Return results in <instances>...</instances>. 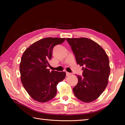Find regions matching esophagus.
Segmentation results:
<instances>
[{
    "label": "esophagus",
    "mask_w": 125,
    "mask_h": 125,
    "mask_svg": "<svg viewBox=\"0 0 125 125\" xmlns=\"http://www.w3.org/2000/svg\"><path fill=\"white\" fill-rule=\"evenodd\" d=\"M71 75V74L70 73H68V72H66V76L67 77V76H69Z\"/></svg>",
    "instance_id": "1"
}]
</instances>
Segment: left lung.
Masks as SVG:
<instances>
[{
    "label": "left lung",
    "mask_w": 125,
    "mask_h": 125,
    "mask_svg": "<svg viewBox=\"0 0 125 125\" xmlns=\"http://www.w3.org/2000/svg\"><path fill=\"white\" fill-rule=\"evenodd\" d=\"M77 61L83 66V77L73 89L75 96L83 102L95 100L106 88L110 67L108 56L101 46L88 38H67Z\"/></svg>",
    "instance_id": "left-lung-1"
}]
</instances>
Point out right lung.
<instances>
[{
    "label": "right lung",
    "mask_w": 125,
    "mask_h": 125,
    "mask_svg": "<svg viewBox=\"0 0 125 125\" xmlns=\"http://www.w3.org/2000/svg\"><path fill=\"white\" fill-rule=\"evenodd\" d=\"M65 38L46 37L35 42L26 49L20 63V79L31 98L40 103L51 100L57 94V85L64 79V72L52 71L50 65L54 46Z\"/></svg>",
    "instance_id": "right-lung-1"
}]
</instances>
